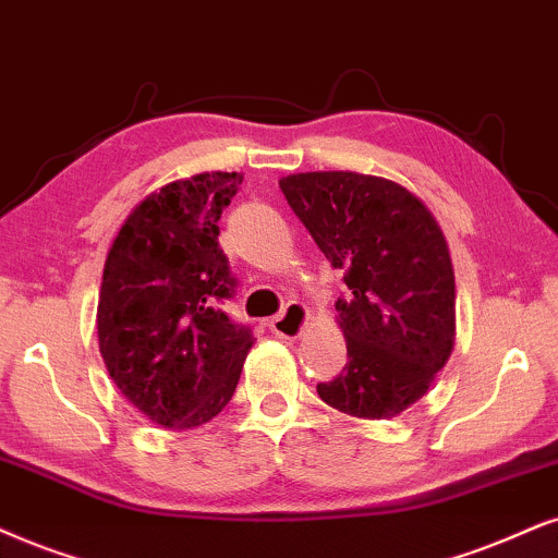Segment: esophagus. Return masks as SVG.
<instances>
[{"instance_id":"34e87169","label":"esophagus","mask_w":558,"mask_h":558,"mask_svg":"<svg viewBox=\"0 0 558 558\" xmlns=\"http://www.w3.org/2000/svg\"><path fill=\"white\" fill-rule=\"evenodd\" d=\"M308 324V308L301 306V303H288L286 312L278 314L270 322V329L280 340H299Z\"/></svg>"}]
</instances>
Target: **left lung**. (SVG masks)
I'll return each mask as SVG.
<instances>
[{
	"mask_svg": "<svg viewBox=\"0 0 558 558\" xmlns=\"http://www.w3.org/2000/svg\"><path fill=\"white\" fill-rule=\"evenodd\" d=\"M280 190L350 291L335 303L348 363L316 391L350 417H399L456 344V278L440 223L412 190L376 174L299 172L280 178Z\"/></svg>",
	"mask_w": 558,
	"mask_h": 558,
	"instance_id": "1",
	"label": "left lung"
}]
</instances>
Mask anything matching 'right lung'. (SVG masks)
I'll return each instance as SVG.
<instances>
[{
	"instance_id": "obj_1",
	"label": "right lung",
	"mask_w": 558,
	"mask_h": 558,
	"mask_svg": "<svg viewBox=\"0 0 558 558\" xmlns=\"http://www.w3.org/2000/svg\"><path fill=\"white\" fill-rule=\"evenodd\" d=\"M242 178L201 172L154 190L105 259L97 301L105 368L141 414L178 433L229 404L255 344L216 306L234 291L218 218Z\"/></svg>"
}]
</instances>
